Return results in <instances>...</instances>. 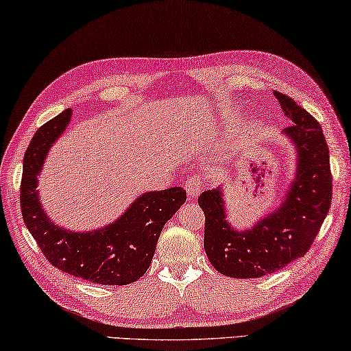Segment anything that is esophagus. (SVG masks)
<instances>
[{"instance_id": "34e87169", "label": "esophagus", "mask_w": 351, "mask_h": 351, "mask_svg": "<svg viewBox=\"0 0 351 351\" xmlns=\"http://www.w3.org/2000/svg\"><path fill=\"white\" fill-rule=\"evenodd\" d=\"M185 189H186L188 199L194 200L199 196L200 191H202V183H200V180L196 179V177H189V179L186 180Z\"/></svg>"}]
</instances>
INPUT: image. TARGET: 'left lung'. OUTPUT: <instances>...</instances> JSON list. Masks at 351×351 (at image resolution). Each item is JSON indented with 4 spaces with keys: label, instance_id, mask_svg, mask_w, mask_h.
<instances>
[{
    "label": "left lung",
    "instance_id": "8db88e82",
    "mask_svg": "<svg viewBox=\"0 0 351 351\" xmlns=\"http://www.w3.org/2000/svg\"><path fill=\"white\" fill-rule=\"evenodd\" d=\"M292 125L281 132L294 149V177L281 202L249 227L228 221L222 185L204 191V247L217 272L232 278H258L303 256L317 237L331 205L330 152L320 124L305 108L275 91Z\"/></svg>",
    "mask_w": 351,
    "mask_h": 351
}]
</instances>
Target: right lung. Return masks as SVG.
I'll return each instance as SVG.
<instances>
[{
    "mask_svg": "<svg viewBox=\"0 0 351 351\" xmlns=\"http://www.w3.org/2000/svg\"><path fill=\"white\" fill-rule=\"evenodd\" d=\"M71 114L68 108L42 125L27 147L21 179L23 219L48 261L62 272L97 285H130L151 266L160 233L185 204L186 193L180 186L146 191L113 222L93 230L76 232L56 223L43 208L38 176Z\"/></svg>",
    "mask_w": 351,
    "mask_h": 351,
    "instance_id": "right-lung-1",
    "label": "right lung"
}]
</instances>
